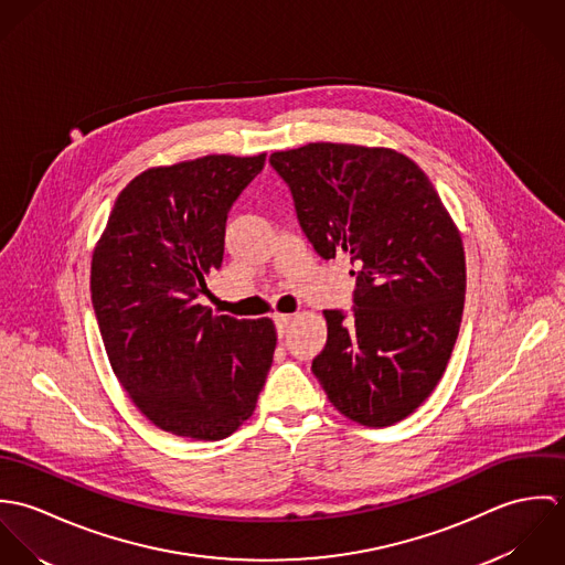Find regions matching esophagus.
<instances>
[{"instance_id":"1","label":"esophagus","mask_w":565,"mask_h":565,"mask_svg":"<svg viewBox=\"0 0 565 565\" xmlns=\"http://www.w3.org/2000/svg\"><path fill=\"white\" fill-rule=\"evenodd\" d=\"M289 322H291V316H287V313H274V323H276L278 337H282V334H285V330H287Z\"/></svg>"}]
</instances>
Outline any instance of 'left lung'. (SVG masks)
I'll use <instances>...</instances> for the list:
<instances>
[{"label":"left lung","mask_w":565,"mask_h":565,"mask_svg":"<svg viewBox=\"0 0 565 565\" xmlns=\"http://www.w3.org/2000/svg\"><path fill=\"white\" fill-rule=\"evenodd\" d=\"M323 258L359 271L354 316L323 311L313 374L348 419L383 428L411 415L446 372L466 305L461 233L419 164L392 148L307 143L269 157Z\"/></svg>","instance_id":"1"}]
</instances>
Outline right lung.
I'll list each match as a JSON object with an SVG mask.
<instances>
[{
  "label": "right lung",
  "mask_w": 565,
  "mask_h": 565,
  "mask_svg": "<svg viewBox=\"0 0 565 565\" xmlns=\"http://www.w3.org/2000/svg\"><path fill=\"white\" fill-rule=\"evenodd\" d=\"M256 157L209 154L150 167L115 200L90 258V300L110 367L162 430L233 435L254 413L276 348L269 318L213 316L198 302L222 267L226 217Z\"/></svg>",
  "instance_id": "1"
}]
</instances>
